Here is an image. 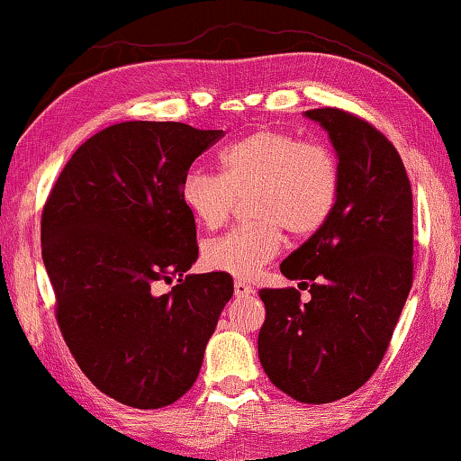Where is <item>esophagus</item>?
<instances>
[{
    "label": "esophagus",
    "instance_id": "1",
    "mask_svg": "<svg viewBox=\"0 0 461 461\" xmlns=\"http://www.w3.org/2000/svg\"><path fill=\"white\" fill-rule=\"evenodd\" d=\"M233 292H236L238 298H244V296H250V294H254L252 287L246 284V281H233Z\"/></svg>",
    "mask_w": 461,
    "mask_h": 461
}]
</instances>
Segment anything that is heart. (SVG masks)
<instances>
[{"label": "heart", "instance_id": "1", "mask_svg": "<svg viewBox=\"0 0 461 461\" xmlns=\"http://www.w3.org/2000/svg\"><path fill=\"white\" fill-rule=\"evenodd\" d=\"M341 171L333 150L279 128H258L219 155V176L192 167L180 182V201L207 230L228 221L238 198L254 221L204 244L212 271L240 279L258 275L277 257L284 228L312 236L331 219L339 201Z\"/></svg>", "mask_w": 461, "mask_h": 461}]
</instances>
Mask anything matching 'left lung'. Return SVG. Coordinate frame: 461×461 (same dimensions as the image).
<instances>
[{
	"instance_id": "1",
	"label": "left lung",
	"mask_w": 461,
	"mask_h": 461,
	"mask_svg": "<svg viewBox=\"0 0 461 461\" xmlns=\"http://www.w3.org/2000/svg\"><path fill=\"white\" fill-rule=\"evenodd\" d=\"M341 171L333 215L284 263L296 287L260 290L267 317L258 358L275 387L302 403L360 389L379 366L411 287V188L402 157L379 130L335 107L311 109Z\"/></svg>"
}]
</instances>
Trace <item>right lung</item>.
<instances>
[{
	"instance_id": "1",
	"label": "right lung",
	"mask_w": 461,
	"mask_h": 461,
	"mask_svg": "<svg viewBox=\"0 0 461 461\" xmlns=\"http://www.w3.org/2000/svg\"><path fill=\"white\" fill-rule=\"evenodd\" d=\"M221 134L115 123L70 157L45 203L41 250L61 335L88 381L126 406L155 410L186 393L233 294L228 273L184 275L198 246L180 182ZM174 276L167 294H154Z\"/></svg>"
}]
</instances>
